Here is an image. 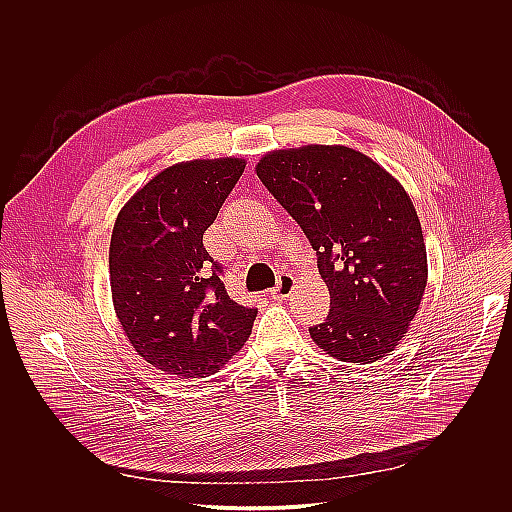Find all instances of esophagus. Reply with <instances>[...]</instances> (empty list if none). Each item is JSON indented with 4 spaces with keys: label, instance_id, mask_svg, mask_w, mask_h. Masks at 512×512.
<instances>
[{
    "label": "esophagus",
    "instance_id": "obj_1",
    "mask_svg": "<svg viewBox=\"0 0 512 512\" xmlns=\"http://www.w3.org/2000/svg\"><path fill=\"white\" fill-rule=\"evenodd\" d=\"M293 289H295V277L291 273H281L279 281H277V287L271 291V297L277 299V301H283L291 295Z\"/></svg>",
    "mask_w": 512,
    "mask_h": 512
}]
</instances>
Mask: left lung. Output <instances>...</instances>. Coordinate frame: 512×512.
<instances>
[{"mask_svg": "<svg viewBox=\"0 0 512 512\" xmlns=\"http://www.w3.org/2000/svg\"><path fill=\"white\" fill-rule=\"evenodd\" d=\"M257 175L317 251L331 295L313 341L345 363L391 353L427 287V249L411 197L371 157L343 145L267 153Z\"/></svg>", "mask_w": 512, "mask_h": 512, "instance_id": "1", "label": "left lung"}]
</instances>
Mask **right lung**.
Returning a JSON list of instances; mask_svg holds the SVG:
<instances>
[{"label":"right lung","mask_w":512,"mask_h":512,"mask_svg":"<svg viewBox=\"0 0 512 512\" xmlns=\"http://www.w3.org/2000/svg\"><path fill=\"white\" fill-rule=\"evenodd\" d=\"M243 171L245 161L233 157L171 165L117 215L109 245L115 313L133 349L167 375H213L251 335L257 309L227 295L225 267L203 247Z\"/></svg>","instance_id":"add662e5"}]
</instances>
